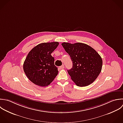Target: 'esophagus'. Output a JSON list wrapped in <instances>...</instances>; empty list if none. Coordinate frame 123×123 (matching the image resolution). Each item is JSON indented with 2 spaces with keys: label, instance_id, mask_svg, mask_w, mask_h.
I'll use <instances>...</instances> for the list:
<instances>
[{
  "label": "esophagus",
  "instance_id": "1",
  "mask_svg": "<svg viewBox=\"0 0 123 123\" xmlns=\"http://www.w3.org/2000/svg\"><path fill=\"white\" fill-rule=\"evenodd\" d=\"M64 65H62L60 67V69H64Z\"/></svg>",
  "mask_w": 123,
  "mask_h": 123
}]
</instances>
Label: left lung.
Wrapping results in <instances>:
<instances>
[{"mask_svg": "<svg viewBox=\"0 0 123 123\" xmlns=\"http://www.w3.org/2000/svg\"><path fill=\"white\" fill-rule=\"evenodd\" d=\"M61 44L72 61V68L68 72L76 85L85 87L93 82L102 68L103 60L99 54L83 43L64 42Z\"/></svg>", "mask_w": 123, "mask_h": 123, "instance_id": "left-lung-1", "label": "left lung"}]
</instances>
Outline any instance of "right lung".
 <instances>
[{"label":"right lung","mask_w":123,"mask_h":123,"mask_svg":"<svg viewBox=\"0 0 123 123\" xmlns=\"http://www.w3.org/2000/svg\"><path fill=\"white\" fill-rule=\"evenodd\" d=\"M58 44L57 42L40 43L28 53L23 68L27 78L35 85L47 86L57 75V68L51 54Z\"/></svg>","instance_id":"add662e5"}]
</instances>
